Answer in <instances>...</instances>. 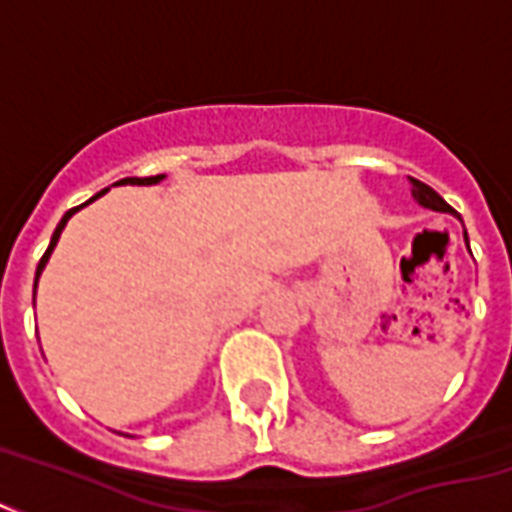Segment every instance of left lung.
I'll use <instances>...</instances> for the list:
<instances>
[{
    "label": "left lung",
    "instance_id": "1",
    "mask_svg": "<svg viewBox=\"0 0 512 512\" xmlns=\"http://www.w3.org/2000/svg\"><path fill=\"white\" fill-rule=\"evenodd\" d=\"M411 195H413V201L419 206H424V209H432V212H446V214H454V217H459L456 214L454 206H448L443 198H440L435 190L429 185H424V182H419V179H413L411 177ZM462 220V217H459ZM464 244H467V249H470V241H467V230H464Z\"/></svg>",
    "mask_w": 512,
    "mask_h": 512
}]
</instances>
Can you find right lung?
<instances>
[{"instance_id": "obj_1", "label": "right lung", "mask_w": 512, "mask_h": 512, "mask_svg": "<svg viewBox=\"0 0 512 512\" xmlns=\"http://www.w3.org/2000/svg\"><path fill=\"white\" fill-rule=\"evenodd\" d=\"M163 179H166V174H158V177H126V179H120V182H115V185H158V182H163ZM107 190H109V187H107ZM107 190H101V193L93 195L91 201H96V198H101V195L107 193ZM91 201H85V204L74 206V209H69V212H66L64 217H61V222H58L56 230H53V239H50V247L45 249V255H42V260H39V265H37V276H34V292H37L39 276H42V271H45V265H48L50 255H53V249H56L58 239H61V230L66 228V222L72 220V214H74V212H80V209H83V206L91 204Z\"/></svg>"}]
</instances>
